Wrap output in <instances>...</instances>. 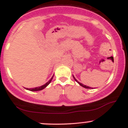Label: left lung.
<instances>
[{
    "instance_id": "left-lung-1",
    "label": "left lung",
    "mask_w": 128,
    "mask_h": 128,
    "mask_svg": "<svg viewBox=\"0 0 128 128\" xmlns=\"http://www.w3.org/2000/svg\"><path fill=\"white\" fill-rule=\"evenodd\" d=\"M73 77H74V80H75V81H76V82H77L79 84H80V85H81L82 86H83V87H84V88H88V89H90L91 88H90V86H86V85H84V84H82V83H80V82H78L77 80H76V79H75V78L74 77V75H73Z\"/></svg>"
}]
</instances>
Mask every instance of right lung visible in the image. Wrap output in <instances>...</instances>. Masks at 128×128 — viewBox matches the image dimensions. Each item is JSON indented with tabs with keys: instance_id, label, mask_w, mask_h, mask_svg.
<instances>
[{
	"instance_id": "obj_1",
	"label": "right lung",
	"mask_w": 128,
	"mask_h": 128,
	"mask_svg": "<svg viewBox=\"0 0 128 128\" xmlns=\"http://www.w3.org/2000/svg\"><path fill=\"white\" fill-rule=\"evenodd\" d=\"M53 76H52V78L50 79V80H49L47 83H45V84H44V85L41 86H39V87H36V88H30V89H28L27 88V90H29V91H40V90H43V89H44L45 88H46V87L48 85V84H50V83L51 81L52 80V79H53Z\"/></svg>"
}]
</instances>
